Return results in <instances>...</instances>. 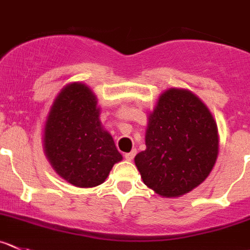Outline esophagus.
<instances>
[{"label": "esophagus", "mask_w": 250, "mask_h": 250, "mask_svg": "<svg viewBox=\"0 0 250 250\" xmlns=\"http://www.w3.org/2000/svg\"><path fill=\"white\" fill-rule=\"evenodd\" d=\"M135 154H137V150H135V149H133L132 151L127 152V154H125V160H128V161H132V160L134 159Z\"/></svg>", "instance_id": "34e87169"}]
</instances>
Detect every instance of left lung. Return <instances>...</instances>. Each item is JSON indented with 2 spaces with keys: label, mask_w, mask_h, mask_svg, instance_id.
I'll return each mask as SVG.
<instances>
[{
  "label": "left lung",
  "mask_w": 250,
  "mask_h": 250,
  "mask_svg": "<svg viewBox=\"0 0 250 250\" xmlns=\"http://www.w3.org/2000/svg\"><path fill=\"white\" fill-rule=\"evenodd\" d=\"M145 145L134 159L143 182L161 197H181L203 183L216 162V122L192 91L171 88L149 115Z\"/></svg>",
  "instance_id": "left-lung-1"
}]
</instances>
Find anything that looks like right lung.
<instances>
[{"instance_id": "add662e5", "label": "right lung", "mask_w": 250, "mask_h": 250, "mask_svg": "<svg viewBox=\"0 0 250 250\" xmlns=\"http://www.w3.org/2000/svg\"><path fill=\"white\" fill-rule=\"evenodd\" d=\"M99 116L90 88L72 83L58 93L45 123L46 157L62 178L79 188L104 183L113 165L122 160Z\"/></svg>"}]
</instances>
